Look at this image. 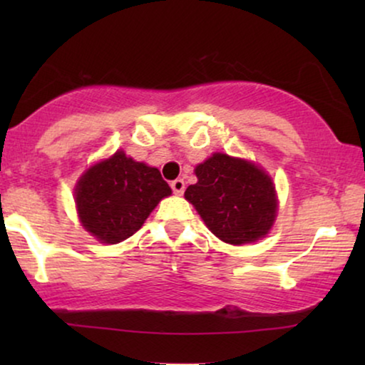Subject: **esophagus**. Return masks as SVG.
Masks as SVG:
<instances>
[{"instance_id":"esophagus-1","label":"esophagus","mask_w":365,"mask_h":365,"mask_svg":"<svg viewBox=\"0 0 365 365\" xmlns=\"http://www.w3.org/2000/svg\"><path fill=\"white\" fill-rule=\"evenodd\" d=\"M184 187H186V184H184L182 179H174L171 182V189L174 191V194H179V196L184 192Z\"/></svg>"}]
</instances>
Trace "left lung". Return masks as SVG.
Segmentation results:
<instances>
[{"instance_id":"8db88e82","label":"left lung","mask_w":365,"mask_h":365,"mask_svg":"<svg viewBox=\"0 0 365 365\" xmlns=\"http://www.w3.org/2000/svg\"><path fill=\"white\" fill-rule=\"evenodd\" d=\"M197 182L184 197L196 207L214 236L241 246L266 236L277 216L276 187L251 161L214 153L194 169Z\"/></svg>"}]
</instances>
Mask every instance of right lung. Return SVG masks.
I'll use <instances>...</instances> for the list:
<instances>
[{
    "mask_svg": "<svg viewBox=\"0 0 365 365\" xmlns=\"http://www.w3.org/2000/svg\"><path fill=\"white\" fill-rule=\"evenodd\" d=\"M171 187L156 168L116 151L93 164L74 187V202L83 227L104 244L133 236Z\"/></svg>",
    "mask_w": 365,
    "mask_h": 365,
    "instance_id": "1",
    "label": "right lung"
}]
</instances>
